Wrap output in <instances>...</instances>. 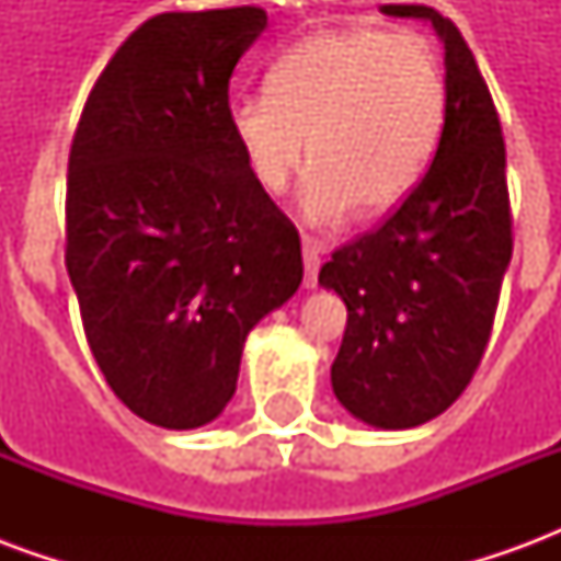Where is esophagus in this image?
<instances>
[{"label":"esophagus","instance_id":"34e87169","mask_svg":"<svg viewBox=\"0 0 561 561\" xmlns=\"http://www.w3.org/2000/svg\"><path fill=\"white\" fill-rule=\"evenodd\" d=\"M324 249L328 245L321 243L318 237H304V267H306V276H304V285L306 288H316L318 285V267H321V255H324Z\"/></svg>","mask_w":561,"mask_h":561}]
</instances>
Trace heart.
Segmentation results:
<instances>
[{
	"mask_svg": "<svg viewBox=\"0 0 561 561\" xmlns=\"http://www.w3.org/2000/svg\"><path fill=\"white\" fill-rule=\"evenodd\" d=\"M445 104V75L423 38L330 30L273 62L267 95L233 99L228 128L249 176L273 197L288 192L309 152L304 207L328 221L354 204L397 207L433 159Z\"/></svg>",
	"mask_w": 561,
	"mask_h": 561,
	"instance_id": "1",
	"label": "heart"
}]
</instances>
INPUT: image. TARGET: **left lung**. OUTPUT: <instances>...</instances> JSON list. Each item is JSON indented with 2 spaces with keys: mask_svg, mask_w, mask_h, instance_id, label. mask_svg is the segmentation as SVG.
<instances>
[{
  "mask_svg": "<svg viewBox=\"0 0 561 561\" xmlns=\"http://www.w3.org/2000/svg\"><path fill=\"white\" fill-rule=\"evenodd\" d=\"M433 20L445 42V128L409 197L318 273L348 324L330 378L336 400L381 430L433 421L469 388L493 333L514 252L505 138L490 87L454 26L426 5H385Z\"/></svg>",
  "mask_w": 561,
  "mask_h": 561,
  "instance_id": "8db88e82",
  "label": "left lung"
}]
</instances>
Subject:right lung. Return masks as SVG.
<instances>
[{
	"label": "right lung",
	"instance_id": "right-lung-1",
	"mask_svg": "<svg viewBox=\"0 0 561 561\" xmlns=\"http://www.w3.org/2000/svg\"><path fill=\"white\" fill-rule=\"evenodd\" d=\"M257 5L156 14L92 83L71 138L66 267L119 400L195 430L237 390L243 342L304 282L300 233L245 171L228 87Z\"/></svg>",
	"mask_w": 561,
	"mask_h": 561
}]
</instances>
